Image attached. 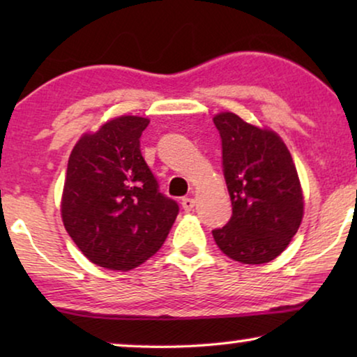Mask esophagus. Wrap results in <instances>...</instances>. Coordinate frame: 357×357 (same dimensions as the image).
<instances>
[{
	"mask_svg": "<svg viewBox=\"0 0 357 357\" xmlns=\"http://www.w3.org/2000/svg\"><path fill=\"white\" fill-rule=\"evenodd\" d=\"M182 208L185 209V211H192V209L195 208V199L193 198H183L182 199Z\"/></svg>",
	"mask_w": 357,
	"mask_h": 357,
	"instance_id": "34e87169",
	"label": "esophagus"
}]
</instances>
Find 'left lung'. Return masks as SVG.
Listing matches in <instances>:
<instances>
[{
  "instance_id": "1",
  "label": "left lung",
  "mask_w": 357,
  "mask_h": 357,
  "mask_svg": "<svg viewBox=\"0 0 357 357\" xmlns=\"http://www.w3.org/2000/svg\"><path fill=\"white\" fill-rule=\"evenodd\" d=\"M213 121L221 136L222 172L232 202V216L214 229V241L229 258L245 265L275 260L304 214L291 153L275 131L247 123L232 112Z\"/></svg>"
}]
</instances>
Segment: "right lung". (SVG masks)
I'll use <instances>...</instances> for the list:
<instances>
[{
    "mask_svg": "<svg viewBox=\"0 0 357 357\" xmlns=\"http://www.w3.org/2000/svg\"><path fill=\"white\" fill-rule=\"evenodd\" d=\"M148 119L123 115L77 141L68 160L61 218L92 263L126 271L154 255L178 214L139 149Z\"/></svg>",
    "mask_w": 357,
    "mask_h": 357,
    "instance_id": "obj_1",
    "label": "right lung"
}]
</instances>
